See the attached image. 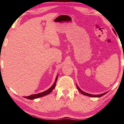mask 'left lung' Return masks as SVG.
Returning <instances> with one entry per match:
<instances>
[{
  "label": "left lung",
  "mask_w": 124,
  "mask_h": 124,
  "mask_svg": "<svg viewBox=\"0 0 124 124\" xmlns=\"http://www.w3.org/2000/svg\"><path fill=\"white\" fill-rule=\"evenodd\" d=\"M77 87L78 90H79V91L81 92V93L83 94L84 95H85V96H90V97H101V96L104 95L105 94H106L108 92H105V93H102V94H101V95H91V94H89V93H86V92H83L82 90H81V89H80V88L78 86V85H77Z\"/></svg>",
  "instance_id": "left-lung-1"
}]
</instances>
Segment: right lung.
<instances>
[{
  "instance_id": "1",
  "label": "right lung",
  "mask_w": 124,
  "mask_h": 124,
  "mask_svg": "<svg viewBox=\"0 0 124 124\" xmlns=\"http://www.w3.org/2000/svg\"><path fill=\"white\" fill-rule=\"evenodd\" d=\"M57 77H58V75L57 76V77H56L55 81H54V83L53 84V85H52V86L50 88V89L46 90V91H45L43 92H41V93L35 94V95H32L29 96H24V97L26 98H27V99H29V100H34V99H35V98H38L43 97V96L47 95H48V94H49L50 93H51V92L52 91V90H53L54 89V87H55V86L56 85V81H57Z\"/></svg>"
}]
</instances>
